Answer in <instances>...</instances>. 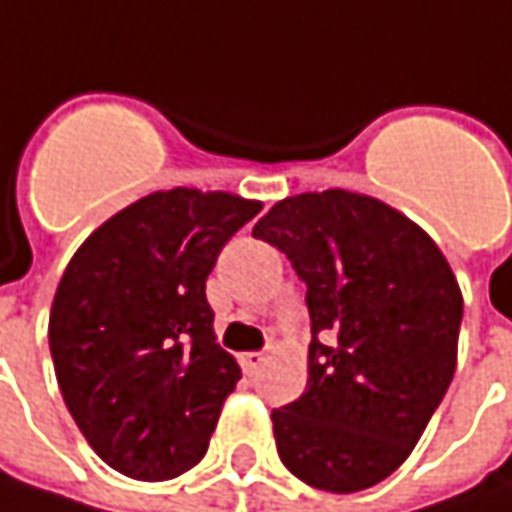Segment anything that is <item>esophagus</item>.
I'll return each mask as SVG.
<instances>
[{"instance_id":"esophagus-1","label":"esophagus","mask_w":512,"mask_h":512,"mask_svg":"<svg viewBox=\"0 0 512 512\" xmlns=\"http://www.w3.org/2000/svg\"><path fill=\"white\" fill-rule=\"evenodd\" d=\"M240 363H243V369H246L249 375H255L257 369L266 363V354H263V351H246V354L240 357Z\"/></svg>"}]
</instances>
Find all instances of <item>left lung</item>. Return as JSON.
Wrapping results in <instances>:
<instances>
[{
	"instance_id": "left-lung-1",
	"label": "left lung",
	"mask_w": 512,
	"mask_h": 512,
	"mask_svg": "<svg viewBox=\"0 0 512 512\" xmlns=\"http://www.w3.org/2000/svg\"><path fill=\"white\" fill-rule=\"evenodd\" d=\"M252 237L307 284V390L272 410L281 463L325 492L381 484L454 378L463 293L448 260L413 219L349 190L287 196Z\"/></svg>"
}]
</instances>
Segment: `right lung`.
Wrapping results in <instances>:
<instances>
[{
  "instance_id": "obj_1",
  "label": "right lung",
  "mask_w": 512,
  "mask_h": 512,
  "mask_svg": "<svg viewBox=\"0 0 512 512\" xmlns=\"http://www.w3.org/2000/svg\"><path fill=\"white\" fill-rule=\"evenodd\" d=\"M263 202L225 190L149 193L72 255L49 313L55 378L78 431L122 475L193 469L240 366L213 334L205 281Z\"/></svg>"
}]
</instances>
